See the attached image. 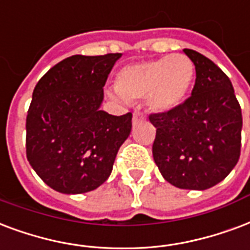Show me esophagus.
<instances>
[{
	"mask_svg": "<svg viewBox=\"0 0 250 250\" xmlns=\"http://www.w3.org/2000/svg\"><path fill=\"white\" fill-rule=\"evenodd\" d=\"M146 121V115L140 111H135L133 112V118H132V123L133 125H139L142 122Z\"/></svg>",
	"mask_w": 250,
	"mask_h": 250,
	"instance_id": "34e87169",
	"label": "esophagus"
}]
</instances>
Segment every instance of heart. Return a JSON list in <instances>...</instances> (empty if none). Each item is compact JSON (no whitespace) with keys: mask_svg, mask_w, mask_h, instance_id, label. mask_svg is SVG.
Returning a JSON list of instances; mask_svg holds the SVG:
<instances>
[{"mask_svg":"<svg viewBox=\"0 0 250 250\" xmlns=\"http://www.w3.org/2000/svg\"><path fill=\"white\" fill-rule=\"evenodd\" d=\"M195 80V65L184 53L149 59L128 64L117 77V87L110 95L119 101L142 100L159 111H169L180 106L191 90Z\"/></svg>","mask_w":250,"mask_h":250,"instance_id":"1","label":"heart"}]
</instances>
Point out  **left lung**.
Returning a JSON list of instances; mask_svg holds the SVG:
<instances>
[{
	"instance_id": "obj_1",
	"label": "left lung",
	"mask_w": 250,
	"mask_h": 250,
	"mask_svg": "<svg viewBox=\"0 0 250 250\" xmlns=\"http://www.w3.org/2000/svg\"><path fill=\"white\" fill-rule=\"evenodd\" d=\"M197 72L191 95L167 112L150 114L152 153L173 186L206 190L226 178L241 152V107L231 80L209 59L185 48Z\"/></svg>"
}]
</instances>
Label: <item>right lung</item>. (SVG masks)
<instances>
[{"label":"right lung","instance_id":"obj_1","mask_svg":"<svg viewBox=\"0 0 250 250\" xmlns=\"http://www.w3.org/2000/svg\"><path fill=\"white\" fill-rule=\"evenodd\" d=\"M121 56L66 57L32 91L26 155L36 174L59 193H87L104 184L131 132V112L115 117L100 110L107 76Z\"/></svg>","mask_w":250,"mask_h":250}]
</instances>
